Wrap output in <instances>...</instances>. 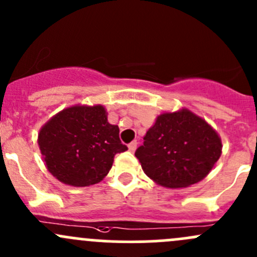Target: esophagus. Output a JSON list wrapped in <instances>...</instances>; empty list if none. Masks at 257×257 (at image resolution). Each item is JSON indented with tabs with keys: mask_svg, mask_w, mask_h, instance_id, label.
Listing matches in <instances>:
<instances>
[{
	"mask_svg": "<svg viewBox=\"0 0 257 257\" xmlns=\"http://www.w3.org/2000/svg\"><path fill=\"white\" fill-rule=\"evenodd\" d=\"M137 145H138V142H137V141H133L132 143H129L128 144L129 150H131V152H134V150L137 149Z\"/></svg>",
	"mask_w": 257,
	"mask_h": 257,
	"instance_id": "34e87169",
	"label": "esophagus"
}]
</instances>
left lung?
I'll list each match as a JSON object with an SVG mask.
<instances>
[{
  "label": "left lung",
  "mask_w": 257,
  "mask_h": 257,
  "mask_svg": "<svg viewBox=\"0 0 257 257\" xmlns=\"http://www.w3.org/2000/svg\"><path fill=\"white\" fill-rule=\"evenodd\" d=\"M221 155L216 132L189 110L164 113L136 150L144 173L167 188H185L204 179Z\"/></svg>",
  "instance_id": "obj_1"
}]
</instances>
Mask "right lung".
<instances>
[{
  "instance_id": "add662e5",
  "label": "right lung",
  "mask_w": 257,
  "mask_h": 257,
  "mask_svg": "<svg viewBox=\"0 0 257 257\" xmlns=\"http://www.w3.org/2000/svg\"><path fill=\"white\" fill-rule=\"evenodd\" d=\"M38 145L49 173L72 186L99 183L109 173L114 155L128 149L102 105L62 110L41 129Z\"/></svg>"
}]
</instances>
